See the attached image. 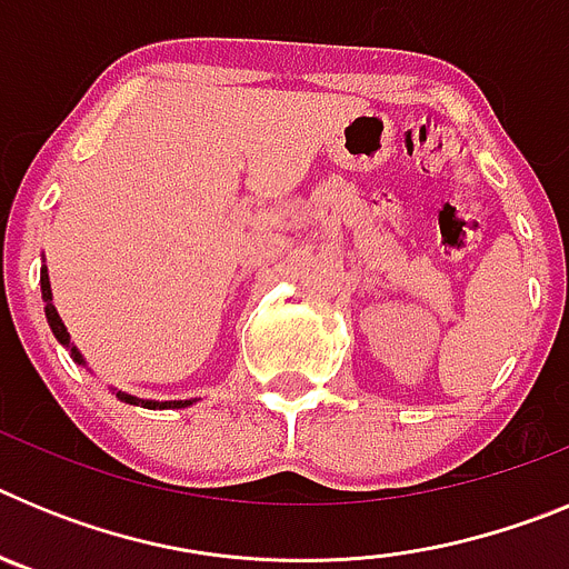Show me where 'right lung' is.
<instances>
[{"label": "right lung", "instance_id": "1", "mask_svg": "<svg viewBox=\"0 0 569 569\" xmlns=\"http://www.w3.org/2000/svg\"><path fill=\"white\" fill-rule=\"evenodd\" d=\"M39 284H42V301H44V316H48V325L50 330H53V336H57V341L62 347H68L70 350V359L77 361V365L88 367V361H84L82 350H79L73 341H70V333L68 328H64L62 316H59V310L53 308V290H50V276H48V268H42V276H39ZM90 370V367H88ZM110 390H116V387H110ZM116 399L124 401V405H136V407H148V410H182V407H190L196 399H179V401H153V399H139V396H130V393H122V390H116Z\"/></svg>", "mask_w": 569, "mask_h": 569}]
</instances>
